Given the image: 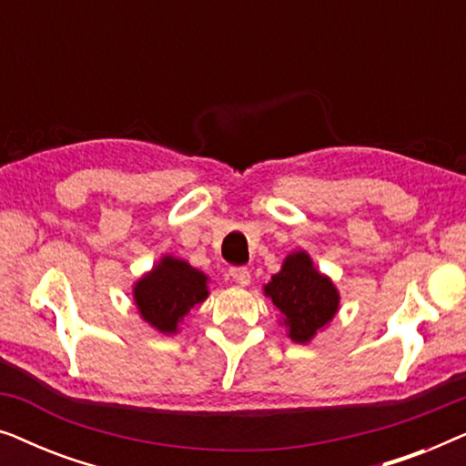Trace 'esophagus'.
Listing matches in <instances>:
<instances>
[{"mask_svg":"<svg viewBox=\"0 0 466 466\" xmlns=\"http://www.w3.org/2000/svg\"><path fill=\"white\" fill-rule=\"evenodd\" d=\"M228 276H231L233 282L239 286L250 284V271H248L246 267H231V269H228Z\"/></svg>","mask_w":466,"mask_h":466,"instance_id":"esophagus-1","label":"esophagus"}]
</instances>
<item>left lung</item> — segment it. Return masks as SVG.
<instances>
[{
	"label": "left lung",
	"instance_id": "obj_1",
	"mask_svg": "<svg viewBox=\"0 0 466 466\" xmlns=\"http://www.w3.org/2000/svg\"><path fill=\"white\" fill-rule=\"evenodd\" d=\"M265 295L284 314L292 341L305 343L335 316L339 295L333 282L311 265L305 252H295L284 260L282 271L265 286Z\"/></svg>",
	"mask_w": 466,
	"mask_h": 466
}]
</instances>
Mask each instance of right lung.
<instances>
[{
	"instance_id": "obj_1",
	"label": "right lung",
	"mask_w": 466,
	"mask_h": 466,
	"mask_svg": "<svg viewBox=\"0 0 466 466\" xmlns=\"http://www.w3.org/2000/svg\"><path fill=\"white\" fill-rule=\"evenodd\" d=\"M208 278L184 260L165 257L136 284L133 297L139 314L161 333H176L190 308L208 297Z\"/></svg>"
}]
</instances>
